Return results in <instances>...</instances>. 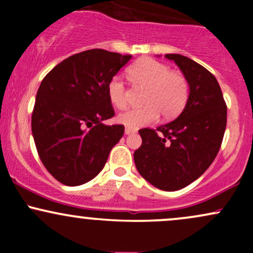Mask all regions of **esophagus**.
I'll return each mask as SVG.
<instances>
[{
    "instance_id": "1",
    "label": "esophagus",
    "mask_w": 253,
    "mask_h": 253,
    "mask_svg": "<svg viewBox=\"0 0 253 253\" xmlns=\"http://www.w3.org/2000/svg\"><path fill=\"white\" fill-rule=\"evenodd\" d=\"M135 132H136L135 129H133V128H129V127H126V128H125V134H126V135L133 134V133H135Z\"/></svg>"
}]
</instances>
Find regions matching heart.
Returning a JSON list of instances; mask_svg holds the SVG:
<instances>
[{
    "instance_id": "1",
    "label": "heart",
    "mask_w": 253,
    "mask_h": 253,
    "mask_svg": "<svg viewBox=\"0 0 253 253\" xmlns=\"http://www.w3.org/2000/svg\"><path fill=\"white\" fill-rule=\"evenodd\" d=\"M129 75L136 83L149 86L143 108H133L118 115V123L129 128H139L158 120L161 113L164 118L176 117L184 108L189 96L187 80L170 68L152 58H143L130 66ZM108 97L113 106H126V86L123 78L114 76L108 83Z\"/></svg>"
}]
</instances>
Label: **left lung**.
Returning <instances> with one entry per match:
<instances>
[{"label": "left lung", "mask_w": 253, "mask_h": 253, "mask_svg": "<svg viewBox=\"0 0 253 253\" xmlns=\"http://www.w3.org/2000/svg\"><path fill=\"white\" fill-rule=\"evenodd\" d=\"M181 69L189 85L184 109L156 130H139L141 146L134 152L136 170L153 187L179 190L210 168L221 146L227 107L214 75L190 58L165 54Z\"/></svg>", "instance_id": "1"}]
</instances>
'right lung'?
Returning <instances> with one entry per match:
<instances>
[{"label": "right lung", "instance_id": "1", "mask_svg": "<svg viewBox=\"0 0 253 253\" xmlns=\"http://www.w3.org/2000/svg\"><path fill=\"white\" fill-rule=\"evenodd\" d=\"M132 56L95 48L66 58L38 89L32 134L42 164L57 181L81 185L103 169L110 150L124 135L114 117L108 83Z\"/></svg>", "mask_w": 253, "mask_h": 253}]
</instances>
